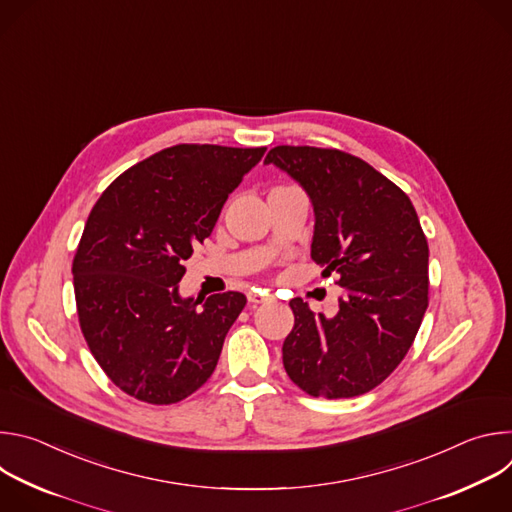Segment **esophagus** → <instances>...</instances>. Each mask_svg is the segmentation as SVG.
<instances>
[{
    "instance_id": "esophagus-1",
    "label": "esophagus",
    "mask_w": 512,
    "mask_h": 512,
    "mask_svg": "<svg viewBox=\"0 0 512 512\" xmlns=\"http://www.w3.org/2000/svg\"><path fill=\"white\" fill-rule=\"evenodd\" d=\"M247 300L251 304H269V302H273V296L267 294V291H261V289H251L247 294Z\"/></svg>"
}]
</instances>
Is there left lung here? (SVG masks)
Instances as JSON below:
<instances>
[{
	"mask_svg": "<svg viewBox=\"0 0 512 512\" xmlns=\"http://www.w3.org/2000/svg\"><path fill=\"white\" fill-rule=\"evenodd\" d=\"M275 164L308 192L312 259L338 273V314L289 302L283 342L289 379L312 397L348 399L381 385L405 358L427 310L429 249L409 196L371 164L332 148L277 145Z\"/></svg>",
	"mask_w": 512,
	"mask_h": 512,
	"instance_id": "1",
	"label": "left lung"
}]
</instances>
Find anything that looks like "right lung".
I'll list each match as a JSON object with an SVG mask.
<instances>
[{"label":"right lung","instance_id":"add662e5","mask_svg":"<svg viewBox=\"0 0 512 512\" xmlns=\"http://www.w3.org/2000/svg\"><path fill=\"white\" fill-rule=\"evenodd\" d=\"M263 154L172 145L125 170L93 206L72 261L79 324L105 375L137 401L172 405L210 379L247 298L184 300L178 283Z\"/></svg>","mask_w":512,"mask_h":512}]
</instances>
